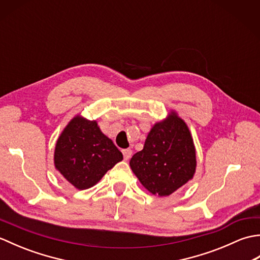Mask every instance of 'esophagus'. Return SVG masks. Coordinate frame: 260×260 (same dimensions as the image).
Returning a JSON list of instances; mask_svg holds the SVG:
<instances>
[{
  "label": "esophagus",
  "instance_id": "34e87169",
  "mask_svg": "<svg viewBox=\"0 0 260 260\" xmlns=\"http://www.w3.org/2000/svg\"><path fill=\"white\" fill-rule=\"evenodd\" d=\"M132 153L133 152H132L131 148H126V150H123V155H124V158L126 159V161L132 157Z\"/></svg>",
  "mask_w": 260,
  "mask_h": 260
}]
</instances>
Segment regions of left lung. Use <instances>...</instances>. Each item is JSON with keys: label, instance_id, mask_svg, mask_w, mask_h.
Here are the masks:
<instances>
[{"label": "left lung", "instance_id": "left-lung-1", "mask_svg": "<svg viewBox=\"0 0 260 260\" xmlns=\"http://www.w3.org/2000/svg\"><path fill=\"white\" fill-rule=\"evenodd\" d=\"M131 169L153 194L167 197L194 175L196 148L189 128L174 112L156 123L143 150L134 154Z\"/></svg>", "mask_w": 260, "mask_h": 260}]
</instances>
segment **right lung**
<instances>
[{
  "label": "right lung",
  "mask_w": 260,
  "mask_h": 260,
  "mask_svg": "<svg viewBox=\"0 0 260 260\" xmlns=\"http://www.w3.org/2000/svg\"><path fill=\"white\" fill-rule=\"evenodd\" d=\"M121 159L123 154L102 133L96 120L80 116L66 126L54 150L56 169L78 190L95 185Z\"/></svg>",
  "instance_id": "add662e5"
}]
</instances>
